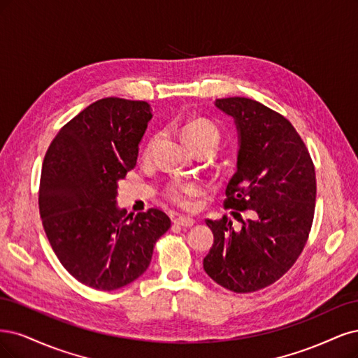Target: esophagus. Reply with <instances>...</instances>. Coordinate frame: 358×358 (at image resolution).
<instances>
[{"mask_svg":"<svg viewBox=\"0 0 358 358\" xmlns=\"http://www.w3.org/2000/svg\"><path fill=\"white\" fill-rule=\"evenodd\" d=\"M174 224L181 226V227H192L194 224V220L192 217H177L174 220Z\"/></svg>","mask_w":358,"mask_h":358,"instance_id":"esophagus-1","label":"esophagus"}]
</instances>
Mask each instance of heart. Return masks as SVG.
<instances>
[{"label":"heart","mask_w":358,"mask_h":358,"mask_svg":"<svg viewBox=\"0 0 358 358\" xmlns=\"http://www.w3.org/2000/svg\"><path fill=\"white\" fill-rule=\"evenodd\" d=\"M181 135L184 141L187 143L190 148H193L196 144L201 143H210L214 147H217L218 141H220V132L215 126L203 119L190 120L182 126ZM153 141H150L145 148V155L152 152ZM201 192V187L196 182H182V181H172L169 182L165 189V196L169 202L180 206V208L189 210L193 206V198L198 196Z\"/></svg>","instance_id":"heart-1"}]
</instances>
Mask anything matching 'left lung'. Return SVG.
<instances>
[{
    "mask_svg": "<svg viewBox=\"0 0 358 358\" xmlns=\"http://www.w3.org/2000/svg\"><path fill=\"white\" fill-rule=\"evenodd\" d=\"M238 131L236 172L226 189V208L250 210L255 218L206 220L214 244L203 269L235 293L273 284L290 269L306 244L314 220L317 181L308 148L280 113L250 98L215 99Z\"/></svg>",
    "mask_w": 358,
    "mask_h": 358,
    "instance_id": "left-lung-1",
    "label": "left lung"
}]
</instances>
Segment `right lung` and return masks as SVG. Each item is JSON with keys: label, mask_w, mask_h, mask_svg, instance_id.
<instances>
[{"label": "right lung", "mask_w": 358, "mask_h": 358, "mask_svg": "<svg viewBox=\"0 0 358 358\" xmlns=\"http://www.w3.org/2000/svg\"><path fill=\"white\" fill-rule=\"evenodd\" d=\"M152 117L145 101L99 99L61 128L44 156V232L62 266L96 290H117L141 276L156 241L171 227L157 208L129 220L116 201L117 182L136 165Z\"/></svg>", "instance_id": "right-lung-1"}]
</instances>
